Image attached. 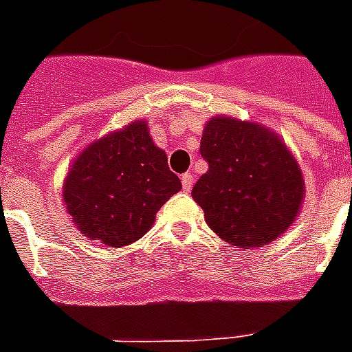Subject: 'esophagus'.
Listing matches in <instances>:
<instances>
[{"label": "esophagus", "instance_id": "34e87169", "mask_svg": "<svg viewBox=\"0 0 352 352\" xmlns=\"http://www.w3.org/2000/svg\"><path fill=\"white\" fill-rule=\"evenodd\" d=\"M181 183H183L184 192H190L192 184H194V175H192V173H184V175L181 177Z\"/></svg>", "mask_w": 352, "mask_h": 352}]
</instances>
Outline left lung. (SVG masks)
I'll return each instance as SVG.
<instances>
[{
	"instance_id": "1",
	"label": "left lung",
	"mask_w": 352,
	"mask_h": 352,
	"mask_svg": "<svg viewBox=\"0 0 352 352\" xmlns=\"http://www.w3.org/2000/svg\"><path fill=\"white\" fill-rule=\"evenodd\" d=\"M199 153L209 164L192 188L206 222L237 249H256L285 234L302 209L300 164L267 126L217 115L204 126Z\"/></svg>"
}]
</instances>
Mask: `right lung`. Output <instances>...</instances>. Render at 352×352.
<instances>
[{
	"instance_id": "add662e5",
	"label": "right lung",
	"mask_w": 352,
	"mask_h": 352,
	"mask_svg": "<svg viewBox=\"0 0 352 352\" xmlns=\"http://www.w3.org/2000/svg\"><path fill=\"white\" fill-rule=\"evenodd\" d=\"M181 188L141 118L85 146L67 169L62 196L80 234L118 249L145 236Z\"/></svg>"
}]
</instances>
